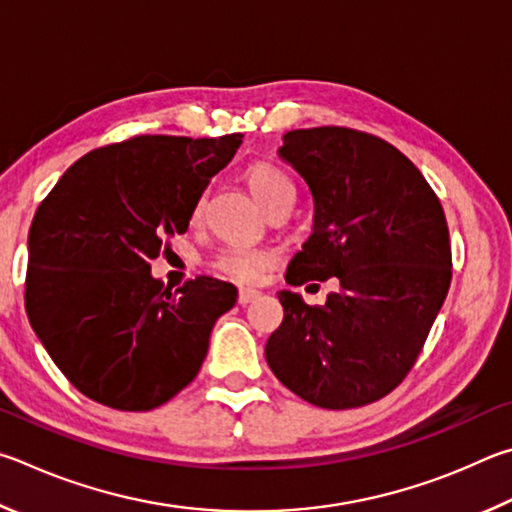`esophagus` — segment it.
I'll return each mask as SVG.
<instances>
[{
  "label": "esophagus",
  "instance_id": "obj_1",
  "mask_svg": "<svg viewBox=\"0 0 512 512\" xmlns=\"http://www.w3.org/2000/svg\"><path fill=\"white\" fill-rule=\"evenodd\" d=\"M258 297H261V292H258V290H240V294H238V303H240V306H247V303L256 301Z\"/></svg>",
  "mask_w": 512,
  "mask_h": 512
}]
</instances>
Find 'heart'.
I'll return each instance as SVG.
<instances>
[{"instance_id": "b5f03b06", "label": "heart", "mask_w": 512, "mask_h": 512, "mask_svg": "<svg viewBox=\"0 0 512 512\" xmlns=\"http://www.w3.org/2000/svg\"><path fill=\"white\" fill-rule=\"evenodd\" d=\"M245 179L258 204H261L270 215L292 209L294 200H297V184H294V179L279 166L261 161V164L247 168ZM204 213L206 193H200L193 200L191 211H188V222L197 227V224H202ZM276 261H279V256H276V251L272 249L229 245L215 254L213 267L220 274L227 276V279L240 285H256L265 279V274L272 270Z\"/></svg>"}]
</instances>
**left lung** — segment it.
Listing matches in <instances>:
<instances>
[{"label": "left lung", "mask_w": 512, "mask_h": 512, "mask_svg": "<svg viewBox=\"0 0 512 512\" xmlns=\"http://www.w3.org/2000/svg\"><path fill=\"white\" fill-rule=\"evenodd\" d=\"M279 155L315 197V229L285 272L328 281L324 306L283 290L267 339L272 373L324 409L387 396L416 364L452 281L445 211L423 173L375 134L324 125L285 134Z\"/></svg>", "instance_id": "8db88e82"}]
</instances>
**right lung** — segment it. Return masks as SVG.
Wrapping results in <instances>:
<instances>
[{
  "label": "right lung",
  "mask_w": 512,
  "mask_h": 512,
  "mask_svg": "<svg viewBox=\"0 0 512 512\" xmlns=\"http://www.w3.org/2000/svg\"><path fill=\"white\" fill-rule=\"evenodd\" d=\"M242 134H139L71 164L29 229L24 306L51 360L83 396L150 411L191 384L211 328L238 290L195 276L175 294L150 261L188 229V211Z\"/></svg>",
  "instance_id": "obj_1"
}]
</instances>
